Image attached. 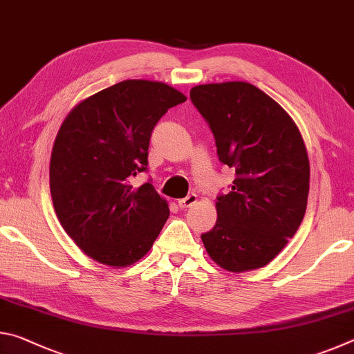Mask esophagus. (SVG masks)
Listing matches in <instances>:
<instances>
[{
  "mask_svg": "<svg viewBox=\"0 0 354 354\" xmlns=\"http://www.w3.org/2000/svg\"><path fill=\"white\" fill-rule=\"evenodd\" d=\"M196 203V195L195 194H190V195H187L185 196V198H181L178 201V206L181 207V209H187V207H190V206H194Z\"/></svg>",
  "mask_w": 354,
  "mask_h": 354,
  "instance_id": "1",
  "label": "esophagus"
}]
</instances>
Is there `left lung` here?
<instances>
[{
  "mask_svg": "<svg viewBox=\"0 0 354 354\" xmlns=\"http://www.w3.org/2000/svg\"><path fill=\"white\" fill-rule=\"evenodd\" d=\"M190 100L212 131L220 162L236 170L230 194L217 196L215 226L201 241L227 272L261 268L281 253L306 212L303 137L289 113L253 84H203Z\"/></svg>",
  "mask_w": 354,
  "mask_h": 354,
  "instance_id": "left-lung-1",
  "label": "left lung"
}]
</instances>
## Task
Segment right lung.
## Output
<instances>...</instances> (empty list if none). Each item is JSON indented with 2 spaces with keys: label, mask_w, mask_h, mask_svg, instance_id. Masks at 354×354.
Listing matches in <instances>:
<instances>
[{
  "label": "right lung",
  "mask_w": 354,
  "mask_h": 354,
  "mask_svg": "<svg viewBox=\"0 0 354 354\" xmlns=\"http://www.w3.org/2000/svg\"><path fill=\"white\" fill-rule=\"evenodd\" d=\"M187 100L164 82L128 80L82 100L64 120L50 162L53 206L88 257L127 267L145 256L169 218V205L145 171L153 128Z\"/></svg>",
  "instance_id": "obj_1"
}]
</instances>
